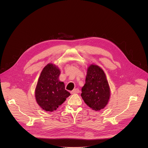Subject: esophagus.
I'll return each mask as SVG.
<instances>
[{"mask_svg":"<svg viewBox=\"0 0 148 148\" xmlns=\"http://www.w3.org/2000/svg\"><path fill=\"white\" fill-rule=\"evenodd\" d=\"M80 92V90L79 89L77 88H76L75 89H73L72 92H71V93L72 94H76V93H79Z\"/></svg>","mask_w":148,"mask_h":148,"instance_id":"obj_1","label":"esophagus"}]
</instances>
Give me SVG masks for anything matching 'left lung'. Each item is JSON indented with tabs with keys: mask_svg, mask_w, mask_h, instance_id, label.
Wrapping results in <instances>:
<instances>
[{
	"mask_svg": "<svg viewBox=\"0 0 148 148\" xmlns=\"http://www.w3.org/2000/svg\"><path fill=\"white\" fill-rule=\"evenodd\" d=\"M81 96L85 103L93 110L99 111L107 105L110 95V88L106 74L100 66L92 64L88 68Z\"/></svg>",
	"mask_w": 148,
	"mask_h": 148,
	"instance_id": "obj_1",
	"label": "left lung"
}]
</instances>
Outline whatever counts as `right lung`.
<instances>
[{
    "label": "right lung",
    "mask_w": 148,
    "mask_h": 148,
    "mask_svg": "<svg viewBox=\"0 0 148 148\" xmlns=\"http://www.w3.org/2000/svg\"><path fill=\"white\" fill-rule=\"evenodd\" d=\"M60 71L52 64H48L42 70L35 89L36 102L43 110L53 112L61 106L71 94L65 89L59 79Z\"/></svg>",
    "instance_id": "obj_1"
}]
</instances>
